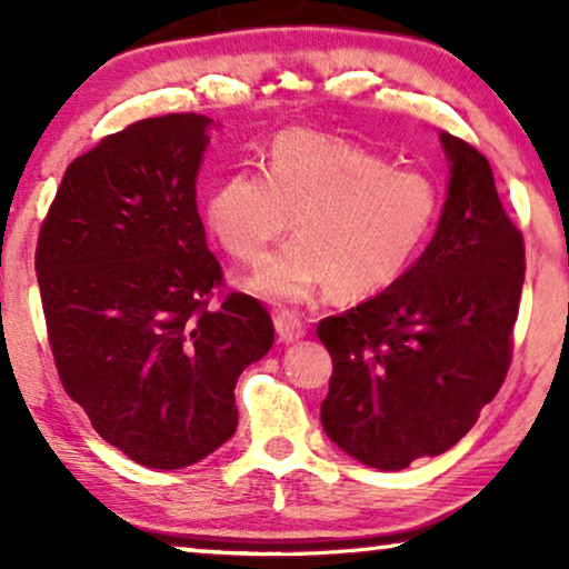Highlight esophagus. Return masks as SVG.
Segmentation results:
<instances>
[{
	"label": "esophagus",
	"mask_w": 569,
	"mask_h": 569,
	"mask_svg": "<svg viewBox=\"0 0 569 569\" xmlns=\"http://www.w3.org/2000/svg\"><path fill=\"white\" fill-rule=\"evenodd\" d=\"M274 326H277L279 339L287 341V345H290V341H298V339L306 337V323H302L295 313H290V310H282V313H277Z\"/></svg>",
	"instance_id": "obj_1"
}]
</instances>
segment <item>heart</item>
Masks as SVG:
<instances>
[{
    "instance_id": "obj_1",
    "label": "heart",
    "mask_w": 569,
    "mask_h": 569,
    "mask_svg": "<svg viewBox=\"0 0 569 569\" xmlns=\"http://www.w3.org/2000/svg\"><path fill=\"white\" fill-rule=\"evenodd\" d=\"M251 279L253 292L300 302L329 284L339 298H362L396 282L432 236L440 186L417 168L313 131L271 139L261 170H232L204 199V222L224 253L256 263L282 236Z\"/></svg>"
}]
</instances>
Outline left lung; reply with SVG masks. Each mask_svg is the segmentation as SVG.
Wrapping results in <instances>:
<instances>
[{
  "mask_svg": "<svg viewBox=\"0 0 569 569\" xmlns=\"http://www.w3.org/2000/svg\"><path fill=\"white\" fill-rule=\"evenodd\" d=\"M450 160L438 230L376 298L318 323L333 372L321 425L365 466L407 469L471 430L512 357L526 246L477 147L442 131Z\"/></svg>",
  "mask_w": 569,
  "mask_h": 569,
  "instance_id": "8db88e82",
  "label": "left lung"
}]
</instances>
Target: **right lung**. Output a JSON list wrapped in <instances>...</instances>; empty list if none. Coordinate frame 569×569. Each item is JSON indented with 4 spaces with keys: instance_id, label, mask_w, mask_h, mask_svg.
I'll return each mask as SVG.
<instances>
[{
    "instance_id": "1",
    "label": "right lung",
    "mask_w": 569,
    "mask_h": 569,
    "mask_svg": "<svg viewBox=\"0 0 569 569\" xmlns=\"http://www.w3.org/2000/svg\"><path fill=\"white\" fill-rule=\"evenodd\" d=\"M212 119L129 123L74 158L38 232L59 380L131 461L183 469L238 427L236 383L274 345L259 300L228 292L197 212Z\"/></svg>"
}]
</instances>
